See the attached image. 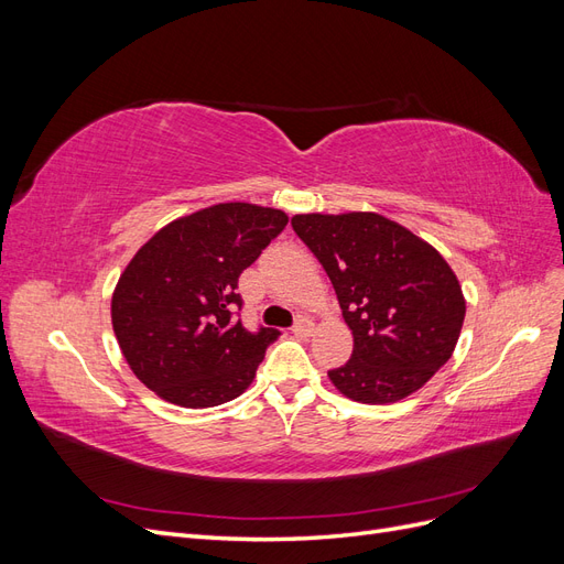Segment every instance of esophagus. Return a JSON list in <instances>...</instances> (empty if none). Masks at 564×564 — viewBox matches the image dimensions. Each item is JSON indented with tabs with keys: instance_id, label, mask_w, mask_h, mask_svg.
I'll use <instances>...</instances> for the list:
<instances>
[{
	"instance_id": "1",
	"label": "esophagus",
	"mask_w": 564,
	"mask_h": 564,
	"mask_svg": "<svg viewBox=\"0 0 564 564\" xmlns=\"http://www.w3.org/2000/svg\"><path fill=\"white\" fill-rule=\"evenodd\" d=\"M313 327H315L313 319H308V317H299L292 332H294L296 336H311V334H313Z\"/></svg>"
}]
</instances>
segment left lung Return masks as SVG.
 I'll return each mask as SVG.
<instances>
[{
	"label": "left lung",
	"mask_w": 564,
	"mask_h": 564,
	"mask_svg": "<svg viewBox=\"0 0 564 564\" xmlns=\"http://www.w3.org/2000/svg\"><path fill=\"white\" fill-rule=\"evenodd\" d=\"M292 226L334 284L352 332V357L329 371L355 402L412 395L445 365L464 327L466 299L442 253L381 214H296Z\"/></svg>",
	"instance_id": "obj_1"
}]
</instances>
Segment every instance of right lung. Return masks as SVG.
<instances>
[{"label":"right lung","mask_w":564,"mask_h":564,"mask_svg":"<svg viewBox=\"0 0 564 564\" xmlns=\"http://www.w3.org/2000/svg\"><path fill=\"white\" fill-rule=\"evenodd\" d=\"M286 220L282 209L220 202L172 220L133 253L112 292V329L158 398L207 409L251 386L280 332H247L230 313L242 305L235 289Z\"/></svg>","instance_id":"obj_1"}]
</instances>
